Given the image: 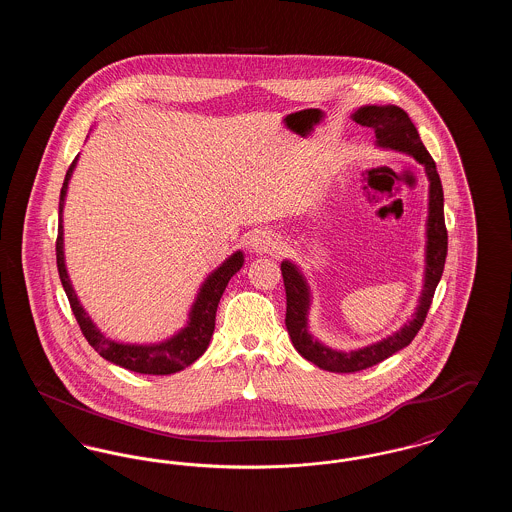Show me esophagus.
Wrapping results in <instances>:
<instances>
[{
  "label": "esophagus",
  "instance_id": "obj_1",
  "mask_svg": "<svg viewBox=\"0 0 512 512\" xmlns=\"http://www.w3.org/2000/svg\"><path fill=\"white\" fill-rule=\"evenodd\" d=\"M276 245H278V242H276L274 234L268 232V230H259L251 238V249L255 253H270V251L276 249Z\"/></svg>",
  "mask_w": 512,
  "mask_h": 512
}]
</instances>
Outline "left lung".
Returning <instances> with one entry per match:
<instances>
[{
  "instance_id": "left-lung-1",
  "label": "left lung",
  "mask_w": 512,
  "mask_h": 512,
  "mask_svg": "<svg viewBox=\"0 0 512 512\" xmlns=\"http://www.w3.org/2000/svg\"><path fill=\"white\" fill-rule=\"evenodd\" d=\"M351 119L368 126L376 134V146L397 149L413 155L414 159L424 165L430 180V199H428V220H426V270L424 286L418 299L414 317L407 324L382 341L361 347L357 351H336L322 345L309 334V307L311 292L305 276L292 261H282V278L286 288V328L292 338L293 347L301 357L311 361L328 372H359L368 366L378 365L393 353L407 347L418 330L422 328L428 309L432 305L434 292L438 288L445 257H447V228L443 217V188L439 180L436 163L428 149L422 144L416 126L409 115L397 105H365L357 109Z\"/></svg>"
}]
</instances>
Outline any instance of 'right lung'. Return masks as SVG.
Instances as JSON below:
<instances>
[{
	"label": "right lung",
	"instance_id": "add662e5",
	"mask_svg": "<svg viewBox=\"0 0 512 512\" xmlns=\"http://www.w3.org/2000/svg\"><path fill=\"white\" fill-rule=\"evenodd\" d=\"M76 161H78V155L74 157L73 165L69 167L65 182H63V188H61L55 255H57V270H59L61 284H63L65 293L69 297L71 309H73L74 317H76V322H78L84 338L105 361L122 366L126 370H132V372L165 376V374H174V372L192 365L205 353V349L211 341L213 330H215V317H217L220 297L226 290L230 278L244 265V253L236 251L215 272H211L207 276V280L203 282V286L199 288V293L195 297L186 328H182L178 334H174L169 340L161 341V343H151V345H136V343H119V341L111 340V338H105L99 332L98 326L92 322V318L86 315L84 307L80 305V301L74 293L71 278L67 274V267H65L63 205H65V195H67L69 180L73 176Z\"/></svg>",
	"mask_w": 512,
	"mask_h": 512
}]
</instances>
